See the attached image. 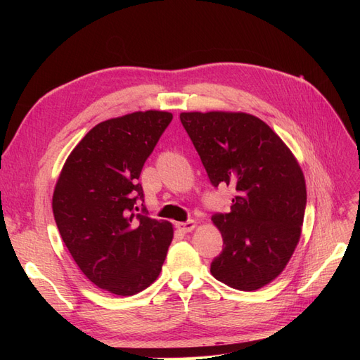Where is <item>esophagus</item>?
Wrapping results in <instances>:
<instances>
[{
	"label": "esophagus",
	"instance_id": "34e87169",
	"mask_svg": "<svg viewBox=\"0 0 360 360\" xmlns=\"http://www.w3.org/2000/svg\"><path fill=\"white\" fill-rule=\"evenodd\" d=\"M176 226L179 228L180 231L183 233H191L195 230V226H197V222L195 221H188V222H177Z\"/></svg>",
	"mask_w": 360,
	"mask_h": 360
}]
</instances>
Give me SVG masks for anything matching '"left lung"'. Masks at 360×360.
Segmentation results:
<instances>
[{
	"label": "left lung",
	"instance_id": "8db88e82",
	"mask_svg": "<svg viewBox=\"0 0 360 360\" xmlns=\"http://www.w3.org/2000/svg\"><path fill=\"white\" fill-rule=\"evenodd\" d=\"M213 186L236 189L230 213L212 217L224 249L212 275L242 291L275 281L296 249L307 207L303 171L263 120L246 112H181Z\"/></svg>",
	"mask_w": 360,
	"mask_h": 360
}]
</instances>
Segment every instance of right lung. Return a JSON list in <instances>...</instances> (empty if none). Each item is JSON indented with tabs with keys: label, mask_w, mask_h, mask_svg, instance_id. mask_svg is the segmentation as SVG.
<instances>
[{
	"label": "right lung",
	"mask_w": 360,
	"mask_h": 360,
	"mask_svg": "<svg viewBox=\"0 0 360 360\" xmlns=\"http://www.w3.org/2000/svg\"><path fill=\"white\" fill-rule=\"evenodd\" d=\"M136 111L96 124L66 159L52 195L53 217L75 263L94 285L134 296L158 279L174 228L136 207L144 162L171 123Z\"/></svg>",
	"instance_id": "1"
}]
</instances>
